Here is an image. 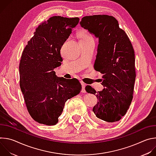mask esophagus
Returning a JSON list of instances; mask_svg holds the SVG:
<instances>
[{"label": "esophagus", "instance_id": "34e87169", "mask_svg": "<svg viewBox=\"0 0 156 156\" xmlns=\"http://www.w3.org/2000/svg\"><path fill=\"white\" fill-rule=\"evenodd\" d=\"M81 86H82V90H81L82 93H86V90H85L86 84L84 83H83V82H81Z\"/></svg>", "mask_w": 156, "mask_h": 156}]
</instances>
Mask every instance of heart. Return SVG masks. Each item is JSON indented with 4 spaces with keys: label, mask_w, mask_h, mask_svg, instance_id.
Wrapping results in <instances>:
<instances>
[{
    "label": "heart",
    "mask_w": 156,
    "mask_h": 156,
    "mask_svg": "<svg viewBox=\"0 0 156 156\" xmlns=\"http://www.w3.org/2000/svg\"><path fill=\"white\" fill-rule=\"evenodd\" d=\"M80 38V41H90L94 39L91 34L86 30H84L81 33Z\"/></svg>",
    "instance_id": "obj_1"
}]
</instances>
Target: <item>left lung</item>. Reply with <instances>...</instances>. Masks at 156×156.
<instances>
[{
    "label": "left lung",
    "instance_id": "left-lung-1",
    "mask_svg": "<svg viewBox=\"0 0 156 156\" xmlns=\"http://www.w3.org/2000/svg\"><path fill=\"white\" fill-rule=\"evenodd\" d=\"M80 25L99 38L94 66L103 74L104 88L96 92L90 85L85 87L87 93L98 98V102L93 108L95 117L103 122H117L126 114L133 99L136 77L134 49L112 16H86Z\"/></svg>",
    "mask_w": 156,
    "mask_h": 156
}]
</instances>
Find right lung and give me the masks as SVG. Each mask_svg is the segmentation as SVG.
<instances>
[{
    "mask_svg": "<svg viewBox=\"0 0 156 156\" xmlns=\"http://www.w3.org/2000/svg\"><path fill=\"white\" fill-rule=\"evenodd\" d=\"M80 18L51 17L39 25L22 53L19 65L20 86L31 117L46 125H55L66 101L81 90L77 79L58 77L60 49Z\"/></svg>",
    "mask_w": 156,
    "mask_h": 156,
    "instance_id": "1",
    "label": "right lung"
}]
</instances>
